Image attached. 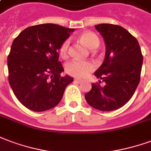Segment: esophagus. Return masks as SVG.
I'll list each match as a JSON object with an SVG mask.
<instances>
[{
    "instance_id": "obj_1",
    "label": "esophagus",
    "mask_w": 151,
    "mask_h": 151,
    "mask_svg": "<svg viewBox=\"0 0 151 151\" xmlns=\"http://www.w3.org/2000/svg\"><path fill=\"white\" fill-rule=\"evenodd\" d=\"M74 81H75L76 83H81V82H82V80H81V79H78V78H76V79H74Z\"/></svg>"
}]
</instances>
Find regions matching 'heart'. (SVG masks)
<instances>
[{
	"label": "heart",
	"mask_w": 151,
	"mask_h": 151,
	"mask_svg": "<svg viewBox=\"0 0 151 151\" xmlns=\"http://www.w3.org/2000/svg\"><path fill=\"white\" fill-rule=\"evenodd\" d=\"M80 41L90 50H93L99 45L100 40L95 33L92 32H85L79 36ZM70 41L67 39L61 45L59 53L61 58H66L69 55ZM96 65L91 61H78L73 60L70 61L65 66V70L68 74L77 78H86L90 73L94 70Z\"/></svg>",
	"instance_id": "heart-1"
}]
</instances>
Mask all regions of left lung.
Here are the masks:
<instances>
[{
	"label": "left lung",
	"mask_w": 151,
	"mask_h": 151,
	"mask_svg": "<svg viewBox=\"0 0 151 151\" xmlns=\"http://www.w3.org/2000/svg\"><path fill=\"white\" fill-rule=\"evenodd\" d=\"M95 29L106 43V58L94 75L105 82L93 83L85 95L88 104L101 111L118 110L134 95L141 77L143 56L138 41L126 29L99 24Z\"/></svg>",
	"instance_id": "1"
}]
</instances>
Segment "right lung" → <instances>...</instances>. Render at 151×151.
<instances>
[{"label":"right lung","instance_id":"1","mask_svg":"<svg viewBox=\"0 0 151 151\" xmlns=\"http://www.w3.org/2000/svg\"><path fill=\"white\" fill-rule=\"evenodd\" d=\"M73 29L55 24L30 26L13 41L8 56L9 82L29 110L41 112L56 106L73 78L61 77L58 50Z\"/></svg>","mask_w":151,"mask_h":151}]
</instances>
